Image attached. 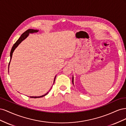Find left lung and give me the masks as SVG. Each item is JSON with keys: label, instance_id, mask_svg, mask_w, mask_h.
Here are the masks:
<instances>
[{"label": "left lung", "instance_id": "obj_1", "mask_svg": "<svg viewBox=\"0 0 126 126\" xmlns=\"http://www.w3.org/2000/svg\"><path fill=\"white\" fill-rule=\"evenodd\" d=\"M72 83L74 84V78H72Z\"/></svg>", "mask_w": 126, "mask_h": 126}]
</instances>
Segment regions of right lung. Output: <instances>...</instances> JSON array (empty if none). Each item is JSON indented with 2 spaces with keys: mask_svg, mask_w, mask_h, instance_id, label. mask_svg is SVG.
<instances>
[{
  "mask_svg": "<svg viewBox=\"0 0 126 126\" xmlns=\"http://www.w3.org/2000/svg\"><path fill=\"white\" fill-rule=\"evenodd\" d=\"M38 32V30H34V29H28V30H26V31L25 32H24L22 34V35H21V36L19 38L18 40L16 42V43H15L14 44V45H13V47H12V49H11V52H10V60H11V58H12L13 53L14 51L15 50V49H16V48L18 46V45L19 44L22 40H24L25 38H26L27 37V36L29 35V33H33V32ZM10 62H9V63L8 67H9V66ZM8 69H9V68H8ZM56 77H55L54 82H55V80ZM49 91H50V90H49ZM48 93V92L47 94H45L43 95V96H39V97H30V98H37L43 97L46 96V95Z\"/></svg>",
  "mask_w": 126,
  "mask_h": 126,
  "instance_id": "right-lung-1",
  "label": "right lung"
}]
</instances>
